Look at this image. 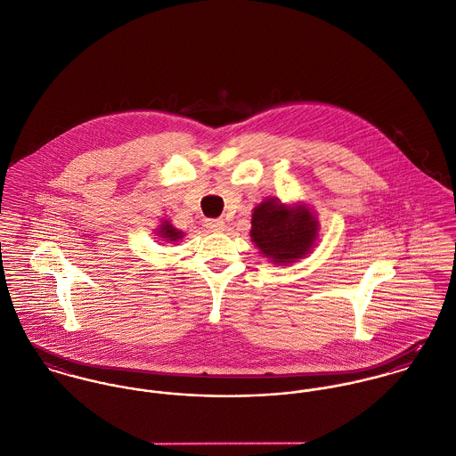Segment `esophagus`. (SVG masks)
Masks as SVG:
<instances>
[{
	"mask_svg": "<svg viewBox=\"0 0 456 456\" xmlns=\"http://www.w3.org/2000/svg\"><path fill=\"white\" fill-rule=\"evenodd\" d=\"M204 227L209 232H222L225 229V222L222 218H209V220L204 222Z\"/></svg>",
	"mask_w": 456,
	"mask_h": 456,
	"instance_id": "34e87169",
	"label": "esophagus"
}]
</instances>
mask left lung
<instances>
[{
	"label": "left lung",
	"mask_w": 456,
	"mask_h": 456,
	"mask_svg": "<svg viewBox=\"0 0 456 456\" xmlns=\"http://www.w3.org/2000/svg\"><path fill=\"white\" fill-rule=\"evenodd\" d=\"M320 224L305 203L264 200L253 208L250 238L262 256L276 265L299 262L314 248Z\"/></svg>",
	"instance_id": "obj_1"
}]
</instances>
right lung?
I'll use <instances>...</instances> for the list:
<instances>
[{
	"instance_id": "add662e5",
	"label": "right lung",
	"mask_w": 456,
	"mask_h": 456,
	"mask_svg": "<svg viewBox=\"0 0 456 456\" xmlns=\"http://www.w3.org/2000/svg\"><path fill=\"white\" fill-rule=\"evenodd\" d=\"M153 232H155V240L162 245V243H178L183 236H185V232L183 231H180V229H176L173 224H171V220H167V218H160V224L157 225V229H153Z\"/></svg>"
}]
</instances>
